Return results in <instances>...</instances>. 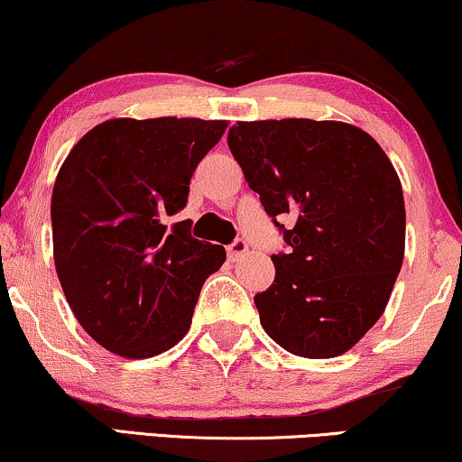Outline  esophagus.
<instances>
[{
  "mask_svg": "<svg viewBox=\"0 0 462 462\" xmlns=\"http://www.w3.org/2000/svg\"><path fill=\"white\" fill-rule=\"evenodd\" d=\"M226 253H229L231 261L242 259L244 254H248V242H245V239H242V237H237L236 242H231L229 245H226Z\"/></svg>",
  "mask_w": 462,
  "mask_h": 462,
  "instance_id": "34e87169",
  "label": "esophagus"
}]
</instances>
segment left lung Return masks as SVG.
Here are the masks:
<instances>
[{
    "instance_id": "left-lung-1",
    "label": "left lung",
    "mask_w": 462,
    "mask_h": 462,
    "mask_svg": "<svg viewBox=\"0 0 462 462\" xmlns=\"http://www.w3.org/2000/svg\"><path fill=\"white\" fill-rule=\"evenodd\" d=\"M226 143L284 236L273 284L254 295L261 325L297 356L350 350L384 311L405 250L397 171L374 137L346 123H237ZM292 213L286 230L277 218Z\"/></svg>"
}]
</instances>
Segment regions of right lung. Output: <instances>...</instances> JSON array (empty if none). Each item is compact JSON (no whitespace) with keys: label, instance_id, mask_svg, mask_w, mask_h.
Returning <instances> with one entry per match:
<instances>
[{"label":"right lung","instance_id":"add662e5","mask_svg":"<svg viewBox=\"0 0 462 462\" xmlns=\"http://www.w3.org/2000/svg\"><path fill=\"white\" fill-rule=\"evenodd\" d=\"M225 121L114 118L71 148L52 189L59 282L82 328L127 358L165 352L184 337L223 245L199 242L190 223L167 220L189 201L199 161Z\"/></svg>","mask_w":462,"mask_h":462}]
</instances>
